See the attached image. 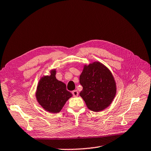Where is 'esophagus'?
<instances>
[{
  "mask_svg": "<svg viewBox=\"0 0 151 151\" xmlns=\"http://www.w3.org/2000/svg\"><path fill=\"white\" fill-rule=\"evenodd\" d=\"M72 94H73V96H75L76 97V96H78V91H77V90L73 91Z\"/></svg>",
  "mask_w": 151,
  "mask_h": 151,
  "instance_id": "34e87169",
  "label": "esophagus"
}]
</instances>
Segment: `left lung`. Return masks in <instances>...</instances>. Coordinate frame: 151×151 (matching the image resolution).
Here are the masks:
<instances>
[{"label": "left lung", "instance_id": "obj_1", "mask_svg": "<svg viewBox=\"0 0 151 151\" xmlns=\"http://www.w3.org/2000/svg\"><path fill=\"white\" fill-rule=\"evenodd\" d=\"M83 89L80 95L91 111L105 109L114 99L116 87L114 79L106 66L100 62L85 65L80 76Z\"/></svg>", "mask_w": 151, "mask_h": 151}]
</instances>
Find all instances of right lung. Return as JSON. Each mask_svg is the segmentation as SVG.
<instances>
[{"mask_svg":"<svg viewBox=\"0 0 151 151\" xmlns=\"http://www.w3.org/2000/svg\"><path fill=\"white\" fill-rule=\"evenodd\" d=\"M55 69L50 76H44L38 82L36 97L38 102L45 110L52 113L61 111L72 94L66 89L65 84L55 77Z\"/></svg>","mask_w":151,"mask_h":151,"instance_id":"add662e5","label":"right lung"}]
</instances>
